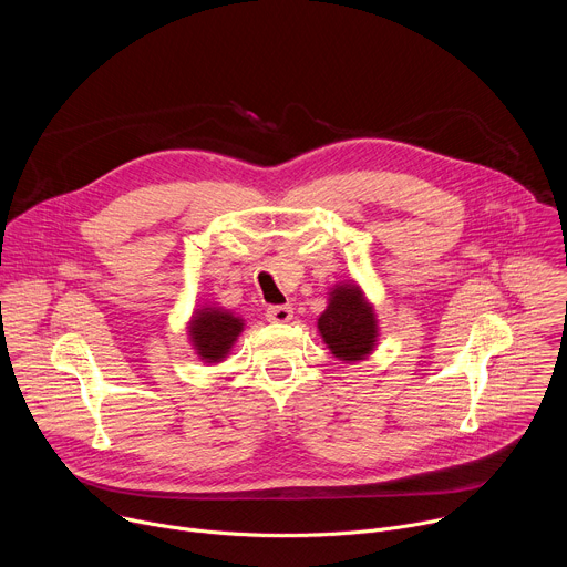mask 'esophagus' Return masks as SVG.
<instances>
[{
  "label": "esophagus",
  "instance_id": "1",
  "mask_svg": "<svg viewBox=\"0 0 567 567\" xmlns=\"http://www.w3.org/2000/svg\"><path fill=\"white\" fill-rule=\"evenodd\" d=\"M293 318V309L289 305H271L267 309V320L271 322H289Z\"/></svg>",
  "mask_w": 567,
  "mask_h": 567
}]
</instances>
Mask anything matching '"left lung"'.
Returning a JSON list of instances; mask_svg holds the SVG:
<instances>
[{
    "label": "left lung",
    "instance_id": "8db88e82",
    "mask_svg": "<svg viewBox=\"0 0 567 567\" xmlns=\"http://www.w3.org/2000/svg\"><path fill=\"white\" fill-rule=\"evenodd\" d=\"M318 332L341 361H361L377 346V318L357 285H337L328 309L318 318Z\"/></svg>",
    "mask_w": 567,
    "mask_h": 567
}]
</instances>
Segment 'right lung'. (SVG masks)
Wrapping results in <instances>:
<instances>
[{
  "label": "right lung",
  "instance_id": "obj_1",
  "mask_svg": "<svg viewBox=\"0 0 567 567\" xmlns=\"http://www.w3.org/2000/svg\"><path fill=\"white\" fill-rule=\"evenodd\" d=\"M241 328H245L241 318L217 307L197 309L188 326L197 354L208 363H219L228 354Z\"/></svg>",
  "mask_w": 567,
  "mask_h": 567
}]
</instances>
